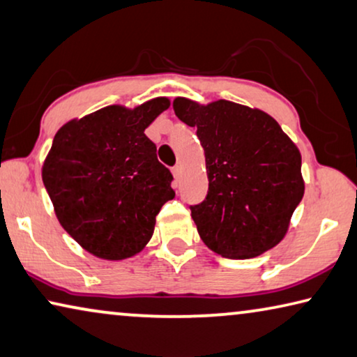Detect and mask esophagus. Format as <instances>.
<instances>
[{
  "label": "esophagus",
  "instance_id": "1",
  "mask_svg": "<svg viewBox=\"0 0 357 357\" xmlns=\"http://www.w3.org/2000/svg\"><path fill=\"white\" fill-rule=\"evenodd\" d=\"M172 173H173V176H174V179H176V181H179V178H181V174H183V168H181L179 165H176V167H173V168H172Z\"/></svg>",
  "mask_w": 357,
  "mask_h": 357
}]
</instances>
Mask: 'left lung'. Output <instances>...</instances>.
<instances>
[{
    "label": "left lung",
    "instance_id": "obj_1",
    "mask_svg": "<svg viewBox=\"0 0 357 357\" xmlns=\"http://www.w3.org/2000/svg\"><path fill=\"white\" fill-rule=\"evenodd\" d=\"M173 109L197 128L205 151L208 195L190 206L203 243L229 259L257 257L275 248L305 192L297 146L257 107L178 97Z\"/></svg>",
    "mask_w": 357,
    "mask_h": 357
}]
</instances>
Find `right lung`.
<instances>
[{"instance_id":"right-lung-1","label":"right lung","mask_w":357,"mask_h":357,"mask_svg":"<svg viewBox=\"0 0 357 357\" xmlns=\"http://www.w3.org/2000/svg\"><path fill=\"white\" fill-rule=\"evenodd\" d=\"M169 107L165 97L133 109L112 105L56 132L43 165L55 216L87 252L105 260L138 254L155 216L173 200V176L144 130Z\"/></svg>"}]
</instances>
